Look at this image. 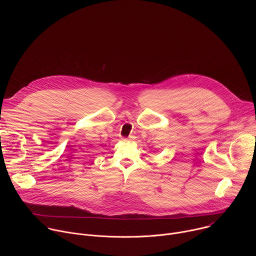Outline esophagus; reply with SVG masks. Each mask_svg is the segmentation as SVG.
<instances>
[{
    "mask_svg": "<svg viewBox=\"0 0 256 256\" xmlns=\"http://www.w3.org/2000/svg\"><path fill=\"white\" fill-rule=\"evenodd\" d=\"M128 138H122V140H124V142H126Z\"/></svg>",
    "mask_w": 256,
    "mask_h": 256,
    "instance_id": "obj_1",
    "label": "esophagus"
}]
</instances>
